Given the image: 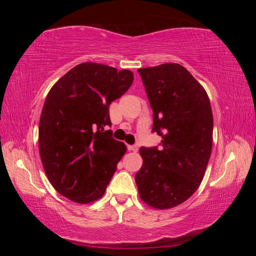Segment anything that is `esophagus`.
I'll list each match as a JSON object with an SVG mask.
<instances>
[{
    "label": "esophagus",
    "instance_id": "esophagus-1",
    "mask_svg": "<svg viewBox=\"0 0 256 256\" xmlns=\"http://www.w3.org/2000/svg\"><path fill=\"white\" fill-rule=\"evenodd\" d=\"M128 149L130 151H133V152H136V151H138V146H128Z\"/></svg>",
    "mask_w": 256,
    "mask_h": 256
}]
</instances>
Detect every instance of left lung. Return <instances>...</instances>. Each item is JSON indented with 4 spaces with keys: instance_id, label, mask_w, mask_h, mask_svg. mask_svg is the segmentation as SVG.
Listing matches in <instances>:
<instances>
[{
    "instance_id": "obj_1",
    "label": "left lung",
    "mask_w": 256,
    "mask_h": 256,
    "mask_svg": "<svg viewBox=\"0 0 256 256\" xmlns=\"http://www.w3.org/2000/svg\"><path fill=\"white\" fill-rule=\"evenodd\" d=\"M154 110L152 131L162 148L140 149L136 174L141 200L159 210L193 196L204 176L212 149L214 116L204 88L184 66L164 63L138 68Z\"/></svg>"
}]
</instances>
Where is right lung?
Returning a JSON list of instances; mask_svg holds the SVG:
<instances>
[{"mask_svg":"<svg viewBox=\"0 0 256 256\" xmlns=\"http://www.w3.org/2000/svg\"><path fill=\"white\" fill-rule=\"evenodd\" d=\"M133 73L104 64H78L52 86L40 120L46 176L63 196L86 204L100 198L126 152L112 138L110 105L128 92Z\"/></svg>","mask_w":256,"mask_h":256,"instance_id":"add662e5","label":"right lung"}]
</instances>
